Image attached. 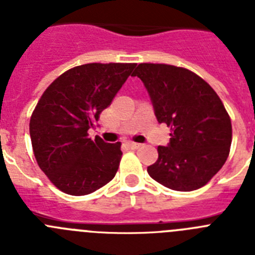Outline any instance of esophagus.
Masks as SVG:
<instances>
[{
    "label": "esophagus",
    "mask_w": 255,
    "mask_h": 255,
    "mask_svg": "<svg viewBox=\"0 0 255 255\" xmlns=\"http://www.w3.org/2000/svg\"><path fill=\"white\" fill-rule=\"evenodd\" d=\"M128 145H129L130 148H132V149H136V148L140 147V144L135 143V141H128Z\"/></svg>",
    "instance_id": "obj_1"
}]
</instances>
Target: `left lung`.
Masks as SVG:
<instances>
[{
  "instance_id": "obj_1",
  "label": "left lung",
  "mask_w": 255,
  "mask_h": 255,
  "mask_svg": "<svg viewBox=\"0 0 255 255\" xmlns=\"http://www.w3.org/2000/svg\"><path fill=\"white\" fill-rule=\"evenodd\" d=\"M143 82L159 124L171 126L167 147L147 168L149 176L177 191L202 188L226 162L231 120L211 85L184 67L139 64L132 73Z\"/></svg>"
}]
</instances>
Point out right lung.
<instances>
[{"label":"right lung","instance_id":"right-lung-1","mask_svg":"<svg viewBox=\"0 0 255 255\" xmlns=\"http://www.w3.org/2000/svg\"><path fill=\"white\" fill-rule=\"evenodd\" d=\"M136 64H87L67 70L47 88L30 117L35 159L66 194L87 195L115 177L121 143L92 140L101 112L111 105Z\"/></svg>","mask_w":255,"mask_h":255}]
</instances>
